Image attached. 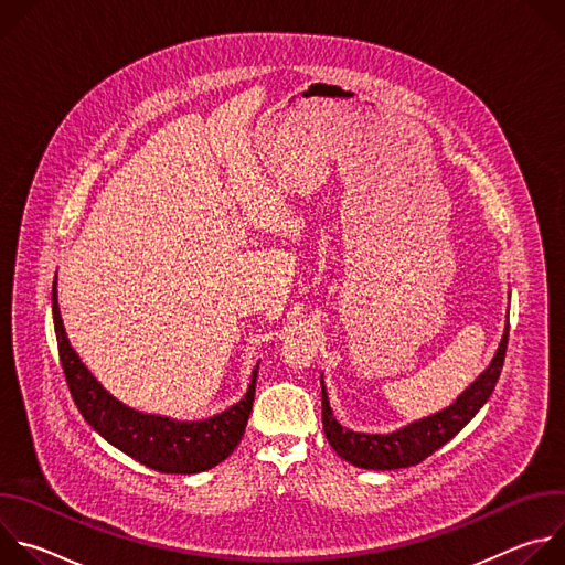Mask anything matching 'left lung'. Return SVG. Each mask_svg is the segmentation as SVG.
<instances>
[{"label": "left lung", "instance_id": "obj_1", "mask_svg": "<svg viewBox=\"0 0 565 565\" xmlns=\"http://www.w3.org/2000/svg\"><path fill=\"white\" fill-rule=\"evenodd\" d=\"M508 335L510 321L505 324L501 344L490 366L482 371L449 407L388 434H360L349 427H342L333 416L324 375H321V423H324V434L331 447L338 451L340 458L362 469L386 471L418 465L436 449H440L445 443H449L490 399L503 369Z\"/></svg>", "mask_w": 565, "mask_h": 565}]
</instances>
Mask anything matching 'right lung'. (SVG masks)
I'll return each mask as SVG.
<instances>
[{"mask_svg": "<svg viewBox=\"0 0 565 565\" xmlns=\"http://www.w3.org/2000/svg\"><path fill=\"white\" fill-rule=\"evenodd\" d=\"M53 324L60 362L77 412L109 445L163 473H199L223 462L244 438L253 402L259 362L253 369L246 395L232 407L203 420H177L145 414L114 397L73 351L57 306V275L53 281Z\"/></svg>", "mask_w": 565, "mask_h": 565, "instance_id": "1", "label": "right lung"}]
</instances>
